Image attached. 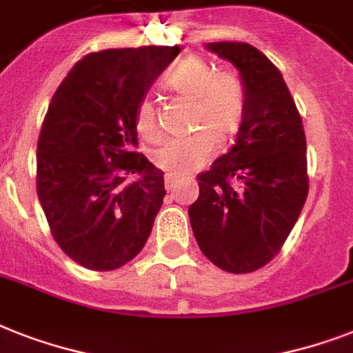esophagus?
Returning a JSON list of instances; mask_svg holds the SVG:
<instances>
[{
	"mask_svg": "<svg viewBox=\"0 0 353 353\" xmlns=\"http://www.w3.org/2000/svg\"><path fill=\"white\" fill-rule=\"evenodd\" d=\"M183 179H179V177H174V176H167L165 177V185H167V190L172 192L176 190L177 186L181 185Z\"/></svg>",
	"mask_w": 353,
	"mask_h": 353,
	"instance_id": "obj_1",
	"label": "esophagus"
}]
</instances>
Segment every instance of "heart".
<instances>
[{"label": "heart", "instance_id": "heart-1", "mask_svg": "<svg viewBox=\"0 0 353 353\" xmlns=\"http://www.w3.org/2000/svg\"><path fill=\"white\" fill-rule=\"evenodd\" d=\"M165 87L172 94L190 99V128L188 137L170 139L154 150V163L170 176H188L205 167L217 152V139L225 141L239 130L245 116L246 94L241 79L228 70H214L199 59H183L167 77ZM137 132L147 139L159 136L156 103L141 97L134 110Z\"/></svg>", "mask_w": 353, "mask_h": 353}]
</instances>
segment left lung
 <instances>
[{
  "mask_svg": "<svg viewBox=\"0 0 353 353\" xmlns=\"http://www.w3.org/2000/svg\"><path fill=\"white\" fill-rule=\"evenodd\" d=\"M206 48L239 70L246 108L236 145L197 176L199 197L188 217L214 265L248 274L281 250L305 206V128L279 68L261 50L234 41Z\"/></svg>",
  "mask_w": 353,
  "mask_h": 353,
  "instance_id": "8db88e82",
  "label": "left lung"
}]
</instances>
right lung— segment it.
<instances>
[{"label": "right lung", "instance_id": "1", "mask_svg": "<svg viewBox=\"0 0 353 353\" xmlns=\"http://www.w3.org/2000/svg\"><path fill=\"white\" fill-rule=\"evenodd\" d=\"M179 47L108 48L79 59L48 105L37 197L61 250L88 270L141 252L163 205V172L134 152V110Z\"/></svg>", "mask_w": 353, "mask_h": 353}]
</instances>
